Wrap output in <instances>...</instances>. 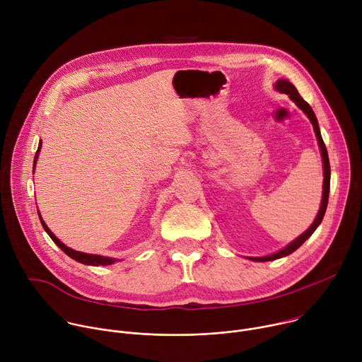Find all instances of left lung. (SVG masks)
<instances>
[{"label":"left lung","instance_id":"8db88e82","mask_svg":"<svg viewBox=\"0 0 362 362\" xmlns=\"http://www.w3.org/2000/svg\"><path fill=\"white\" fill-rule=\"evenodd\" d=\"M275 90H278L279 93L282 94H288L289 98L295 103V105L306 115V117L309 119V122L313 123V127H314V132H315V136H317V140H318V144H320V150H321V158H322V165H324V185H322V200H321V206H320V211L317 214V218L314 219L313 225L309 226L302 235H299L295 240H292L291 243H288L284 249L275 252V253H271V255H267V256H259V257H253V256H246L249 261H253V262H268V261H275V259H279V257H284V256H288L291 255L292 252H295L309 236H311L317 228L321 225L322 219H324V215H325V211H327V206H328V197H329V183H331V168H329V159H328V151H327V147H325V143L322 140V136H321V130H320V126H318V120H317V116L313 110V107L308 105V103L299 95L298 90L295 88V86L285 80V78H281L275 83Z\"/></svg>","mask_w":362,"mask_h":362}]
</instances>
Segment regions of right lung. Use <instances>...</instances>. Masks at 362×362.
<instances>
[{"mask_svg": "<svg viewBox=\"0 0 362 362\" xmlns=\"http://www.w3.org/2000/svg\"><path fill=\"white\" fill-rule=\"evenodd\" d=\"M41 140H40V143H38V148H37V151H35V158H34V169H35V163H37V159H38V153H40V148H41ZM38 212V211H37ZM38 216H40V221H41V225H42V228H44V230L48 233V236L53 239V242L67 255V256H70L71 259H74V261H77V262H80V264H84V265H91V267H100V265H103V267H107V265H112V264H115V262H117V261H120V259H115V257H109V256H101V255H91V253H84V252H78V250H74V249H71V247H69V246H66L53 232H51L49 229H48V226L45 225V222L42 221V218H41V215L38 214Z\"/></svg>", "mask_w": 362, "mask_h": 362, "instance_id": "obj_1", "label": "right lung"}]
</instances>
